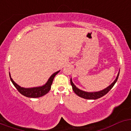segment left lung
<instances>
[{"label":"left lung","instance_id":"obj_1","mask_svg":"<svg viewBox=\"0 0 131 131\" xmlns=\"http://www.w3.org/2000/svg\"><path fill=\"white\" fill-rule=\"evenodd\" d=\"M119 71L118 73L116 79L114 80V81L110 84L107 87H106V89H103L102 91H97V92H86V91H82L81 89H78L77 86L73 84L72 81V79H70V83H71V86H72L73 91H74V92L77 94L79 96L81 97V98H84V99H89V100H96V99H98V98H100L101 97H102L103 96L106 95V94L110 91L111 89H112L114 84H115V83L117 81L118 77H119Z\"/></svg>","mask_w":131,"mask_h":131}]
</instances>
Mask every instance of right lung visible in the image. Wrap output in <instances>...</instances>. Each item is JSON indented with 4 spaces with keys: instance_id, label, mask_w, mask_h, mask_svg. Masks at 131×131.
Listing matches in <instances>:
<instances>
[{
    "instance_id": "obj_1",
    "label": "right lung",
    "mask_w": 131,
    "mask_h": 131,
    "mask_svg": "<svg viewBox=\"0 0 131 131\" xmlns=\"http://www.w3.org/2000/svg\"><path fill=\"white\" fill-rule=\"evenodd\" d=\"M59 72H60V71H56V72L54 73H53L52 75L50 77V78L48 79V80L47 81V83H45L44 85L31 88L21 87V86L18 85L17 83H16L14 81V80L12 79L10 73H9V75H10V80H11L12 83H13V84L14 85L15 87L17 89V90H18L22 95L25 96L26 97H28V98H39V97H41L42 96L45 95L46 94H47L49 92L50 89H51V85L52 84L54 77H55Z\"/></svg>"
}]
</instances>
